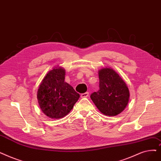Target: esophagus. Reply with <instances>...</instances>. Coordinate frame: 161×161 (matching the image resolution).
<instances>
[{
  "label": "esophagus",
  "mask_w": 161,
  "mask_h": 161,
  "mask_svg": "<svg viewBox=\"0 0 161 161\" xmlns=\"http://www.w3.org/2000/svg\"><path fill=\"white\" fill-rule=\"evenodd\" d=\"M89 93L88 92H86L84 93H82L81 94V98H86V97H87L89 96Z\"/></svg>",
  "instance_id": "obj_1"
}]
</instances>
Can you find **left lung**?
<instances>
[{
	"label": "left lung",
	"instance_id": "obj_1",
	"mask_svg": "<svg viewBox=\"0 0 161 161\" xmlns=\"http://www.w3.org/2000/svg\"><path fill=\"white\" fill-rule=\"evenodd\" d=\"M98 74L99 90L91 95V99L104 115L115 116L120 114L129 102L127 84L111 68H103Z\"/></svg>",
	"mask_w": 161,
	"mask_h": 161
}]
</instances>
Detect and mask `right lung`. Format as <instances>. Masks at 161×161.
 Listing matches in <instances>:
<instances>
[{
    "label": "right lung",
    "instance_id": "add662e5",
    "mask_svg": "<svg viewBox=\"0 0 161 161\" xmlns=\"http://www.w3.org/2000/svg\"><path fill=\"white\" fill-rule=\"evenodd\" d=\"M65 69L53 68L42 80L37 90V100L42 112L52 119L66 116L80 98L72 86L64 81Z\"/></svg>",
    "mask_w": 161,
    "mask_h": 161
}]
</instances>
